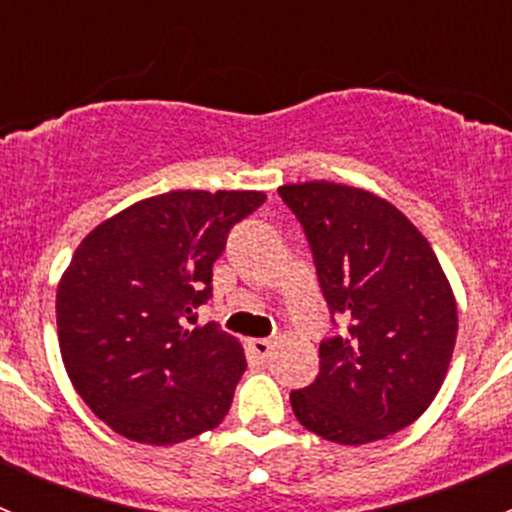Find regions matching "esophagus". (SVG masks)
Segmentation results:
<instances>
[{
    "label": "esophagus",
    "mask_w": 512,
    "mask_h": 512,
    "mask_svg": "<svg viewBox=\"0 0 512 512\" xmlns=\"http://www.w3.org/2000/svg\"><path fill=\"white\" fill-rule=\"evenodd\" d=\"M247 347H250V352L255 354L260 361H265L267 356L272 354V342H270V339H250V342H247Z\"/></svg>",
    "instance_id": "1"
}]
</instances>
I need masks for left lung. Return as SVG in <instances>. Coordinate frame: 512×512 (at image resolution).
Listing matches in <instances>:
<instances>
[{
  "label": "left lung",
  "instance_id": "1",
  "mask_svg": "<svg viewBox=\"0 0 512 512\" xmlns=\"http://www.w3.org/2000/svg\"><path fill=\"white\" fill-rule=\"evenodd\" d=\"M302 225L332 332L319 344V374L289 394L304 428L361 446L414 423L451 364L458 312L426 237L401 210L349 185H282Z\"/></svg>",
  "mask_w": 512,
  "mask_h": 512
}]
</instances>
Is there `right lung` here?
Masks as SVG:
<instances>
[{"mask_svg":"<svg viewBox=\"0 0 512 512\" xmlns=\"http://www.w3.org/2000/svg\"><path fill=\"white\" fill-rule=\"evenodd\" d=\"M265 203L257 190H173L91 230L56 292L69 379L121 436L173 446L218 426L247 361L208 322L213 265L230 230Z\"/></svg>","mask_w":512,"mask_h":512,"instance_id":"1","label":"right lung"}]
</instances>
